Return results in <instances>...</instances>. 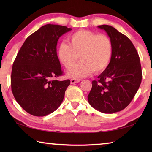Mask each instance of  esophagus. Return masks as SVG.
Masks as SVG:
<instances>
[{
	"instance_id": "34e87169",
	"label": "esophagus",
	"mask_w": 152,
	"mask_h": 152,
	"mask_svg": "<svg viewBox=\"0 0 152 152\" xmlns=\"http://www.w3.org/2000/svg\"><path fill=\"white\" fill-rule=\"evenodd\" d=\"M80 82V80H78V79H74V78H72L70 80V83H72V84H73V83H78Z\"/></svg>"
}]
</instances>
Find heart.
<instances>
[{"label": "heart", "mask_w": 152, "mask_h": 152, "mask_svg": "<svg viewBox=\"0 0 152 152\" xmlns=\"http://www.w3.org/2000/svg\"><path fill=\"white\" fill-rule=\"evenodd\" d=\"M69 43H61L57 50L60 62L66 69L71 78H80L90 75L93 71L99 73L104 70L110 62L112 55V43L105 34L86 30L76 31L69 38Z\"/></svg>", "instance_id": "obj_1"}]
</instances>
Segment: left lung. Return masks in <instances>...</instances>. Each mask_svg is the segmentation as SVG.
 <instances>
[{
	"label": "left lung",
	"instance_id": "left-lung-1",
	"mask_svg": "<svg viewBox=\"0 0 152 152\" xmlns=\"http://www.w3.org/2000/svg\"><path fill=\"white\" fill-rule=\"evenodd\" d=\"M98 27L108 34L112 43V55L107 68L92 82L88 100L93 108L105 114L125 108L136 94L142 81L140 58L133 44L107 25Z\"/></svg>",
	"mask_w": 152,
	"mask_h": 152
}]
</instances>
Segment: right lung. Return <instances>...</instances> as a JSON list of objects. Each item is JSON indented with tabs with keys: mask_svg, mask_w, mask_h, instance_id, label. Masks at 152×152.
<instances>
[{
	"mask_svg": "<svg viewBox=\"0 0 152 152\" xmlns=\"http://www.w3.org/2000/svg\"><path fill=\"white\" fill-rule=\"evenodd\" d=\"M72 30L47 24L28 37L16 56L11 74L12 91L16 101L34 116H45L59 107L70 80L59 81L63 75L57 55L60 37Z\"/></svg>",
	"mask_w": 152,
	"mask_h": 152,
	"instance_id": "1",
	"label": "right lung"
}]
</instances>
